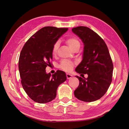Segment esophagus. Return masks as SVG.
Returning <instances> with one entry per match:
<instances>
[{"label": "esophagus", "instance_id": "esophagus-1", "mask_svg": "<svg viewBox=\"0 0 129 129\" xmlns=\"http://www.w3.org/2000/svg\"><path fill=\"white\" fill-rule=\"evenodd\" d=\"M66 76H67V79H71V78L72 77V75H71V74H70L67 73V74H66Z\"/></svg>", "mask_w": 129, "mask_h": 129}]
</instances>
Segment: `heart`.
I'll return each mask as SVG.
<instances>
[{
    "label": "heart",
    "instance_id": "b5f03b06",
    "mask_svg": "<svg viewBox=\"0 0 129 129\" xmlns=\"http://www.w3.org/2000/svg\"><path fill=\"white\" fill-rule=\"evenodd\" d=\"M66 42L73 50L75 49L77 47L80 46V44L79 40L75 37H69L66 40ZM58 47V42H56L54 44L52 49V53L53 55H55L57 53V50ZM75 63L73 62L68 60H63L61 62L59 67L60 68L66 72H69L72 70Z\"/></svg>",
    "mask_w": 129,
    "mask_h": 129
}]
</instances>
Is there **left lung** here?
<instances>
[{"instance_id":"1","label":"left lung","mask_w":129,"mask_h":129,"mask_svg":"<svg viewBox=\"0 0 129 129\" xmlns=\"http://www.w3.org/2000/svg\"><path fill=\"white\" fill-rule=\"evenodd\" d=\"M84 44L83 60L76 67L79 74H87V79L76 77L79 85L74 91L77 99L93 102L102 97L112 82L113 63L108 47L99 35L85 26L72 29Z\"/></svg>"}]
</instances>
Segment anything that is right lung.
Returning <instances> with one entry per match:
<instances>
[{"label": "right lung", "mask_w": 129, "mask_h": 129, "mask_svg": "<svg viewBox=\"0 0 129 129\" xmlns=\"http://www.w3.org/2000/svg\"><path fill=\"white\" fill-rule=\"evenodd\" d=\"M67 28L46 26L34 34L26 41L20 54L19 70L21 83L30 98L39 103H48L56 97L57 89L67 77L57 71L52 75L47 74V66L52 64L54 44Z\"/></svg>", "instance_id": "1"}]
</instances>
